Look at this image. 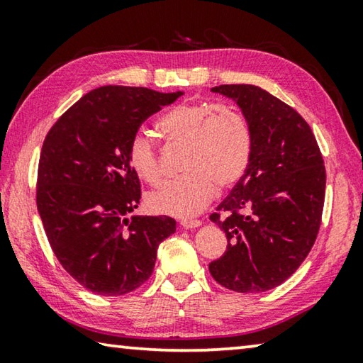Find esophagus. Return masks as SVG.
Masks as SVG:
<instances>
[{
    "label": "esophagus",
    "instance_id": "obj_1",
    "mask_svg": "<svg viewBox=\"0 0 363 363\" xmlns=\"http://www.w3.org/2000/svg\"><path fill=\"white\" fill-rule=\"evenodd\" d=\"M201 223L199 219H184L181 220V227L182 229H196V227H200Z\"/></svg>",
    "mask_w": 363,
    "mask_h": 363
}]
</instances>
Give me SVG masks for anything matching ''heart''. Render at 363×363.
I'll return each mask as SVG.
<instances>
[{
    "label": "heart",
    "instance_id": "heart-1",
    "mask_svg": "<svg viewBox=\"0 0 363 363\" xmlns=\"http://www.w3.org/2000/svg\"><path fill=\"white\" fill-rule=\"evenodd\" d=\"M169 144L187 147L179 179L164 184L147 196L153 213L190 218L210 203L219 190H229L242 181L250 164L253 138L242 113L213 102H182L158 121ZM128 162L140 179L158 184L162 167L157 145L139 131L128 145Z\"/></svg>",
    "mask_w": 363,
    "mask_h": 363
}]
</instances>
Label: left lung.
I'll use <instances>...</instances> for the list:
<instances>
[{
  "mask_svg": "<svg viewBox=\"0 0 363 363\" xmlns=\"http://www.w3.org/2000/svg\"><path fill=\"white\" fill-rule=\"evenodd\" d=\"M211 93L242 110L253 149L247 173L210 218L227 237L210 272L232 291L272 290L301 266L320 229L322 153L303 116L259 86L220 84Z\"/></svg>",
  "mask_w": 363,
  "mask_h": 363,
  "instance_id": "left-lung-1",
  "label": "left lung"
}]
</instances>
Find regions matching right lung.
Here are the masks:
<instances>
[{
  "label": "right lung",
  "mask_w": 363,
  "mask_h": 363,
  "mask_svg": "<svg viewBox=\"0 0 363 363\" xmlns=\"http://www.w3.org/2000/svg\"><path fill=\"white\" fill-rule=\"evenodd\" d=\"M182 94L102 86L73 104L43 143L36 206L54 255L86 290H136L153 272L158 245L176 232L173 218L130 216L140 184L128 145L150 115Z\"/></svg>",
  "instance_id": "1"
}]
</instances>
